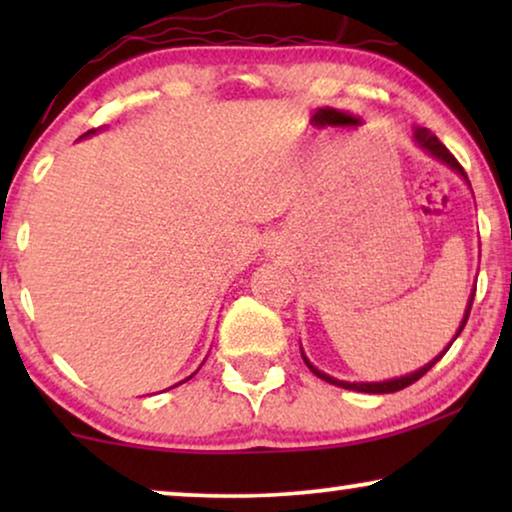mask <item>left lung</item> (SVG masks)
I'll return each instance as SVG.
<instances>
[{
	"mask_svg": "<svg viewBox=\"0 0 512 512\" xmlns=\"http://www.w3.org/2000/svg\"><path fill=\"white\" fill-rule=\"evenodd\" d=\"M412 139H415V144L419 146V149H424L426 153H429L431 158H436V160H440V163H443V165L450 167V170L457 172L459 177L464 179L468 186H471V181H468L466 172H464V167H461V165L457 163V158H454L452 153L445 149V144L440 142V139H438L436 135H433L431 130H426V128H415V130H412ZM473 296H475V291L471 293V298H468V305H466L464 319H461V324H459V328H457V335H454L452 342L459 338V333H461V331H464V326H466V321H468V314H471ZM452 342H450V345H452ZM450 345H447V347L443 349V352H440V354L436 356V359H431L429 363H424L422 368H417L415 373H408V375H401V377H391V380H382V382H347V380H338V377L326 375L324 370H319L317 366H312L310 359H307L305 352H303V347H300V354H303V361L307 363V368H310L314 375L321 377V380H326L328 384H335V387H342V389H349V391H363V394H394V391H401V389H405V387H410L412 382H417L419 377L429 373V370H431L433 366H436V363H438L440 359H443V354L447 352V349H450Z\"/></svg>",
	"mask_w": 512,
	"mask_h": 512,
	"instance_id": "left-lung-1",
	"label": "left lung"
}]
</instances>
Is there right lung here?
<instances>
[{
    "instance_id": "obj_1",
    "label": "right lung",
    "mask_w": 512,
    "mask_h": 512,
    "mask_svg": "<svg viewBox=\"0 0 512 512\" xmlns=\"http://www.w3.org/2000/svg\"><path fill=\"white\" fill-rule=\"evenodd\" d=\"M95 132H97V130H88L86 135H83V137H90V135H95ZM193 375H195V373H193ZM193 375H191V377H193ZM191 377H186V380H191ZM179 384H181V382H179ZM174 387H177V384H174Z\"/></svg>"
}]
</instances>
